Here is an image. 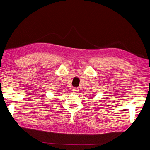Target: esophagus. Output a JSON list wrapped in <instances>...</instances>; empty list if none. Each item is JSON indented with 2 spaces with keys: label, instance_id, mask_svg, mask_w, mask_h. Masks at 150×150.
Instances as JSON below:
<instances>
[{
  "label": "esophagus",
  "instance_id": "obj_1",
  "mask_svg": "<svg viewBox=\"0 0 150 150\" xmlns=\"http://www.w3.org/2000/svg\"><path fill=\"white\" fill-rule=\"evenodd\" d=\"M72 91H73V93L75 94H77L79 92V89L78 88H73L72 89Z\"/></svg>",
  "mask_w": 150,
  "mask_h": 150
}]
</instances>
